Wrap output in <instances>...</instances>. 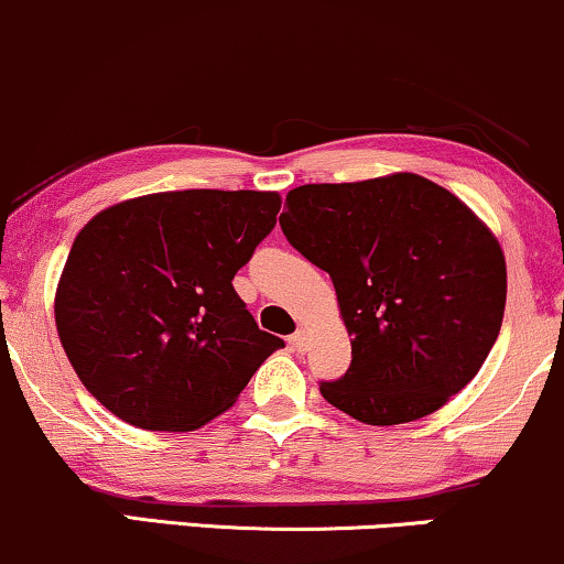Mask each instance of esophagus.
Listing matches in <instances>:
<instances>
[{"instance_id": "1", "label": "esophagus", "mask_w": 564, "mask_h": 564, "mask_svg": "<svg viewBox=\"0 0 564 564\" xmlns=\"http://www.w3.org/2000/svg\"><path fill=\"white\" fill-rule=\"evenodd\" d=\"M291 346H294L296 351H304V348H306V330H304V327H299V330L291 335Z\"/></svg>"}]
</instances>
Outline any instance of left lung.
<instances>
[{
  "label": "left lung",
  "instance_id": "8db88e82",
  "mask_svg": "<svg viewBox=\"0 0 564 564\" xmlns=\"http://www.w3.org/2000/svg\"><path fill=\"white\" fill-rule=\"evenodd\" d=\"M281 229L330 273L351 367L319 393L365 424L416 422L460 393L502 327L500 241L453 192L419 174L304 184Z\"/></svg>",
  "mask_w": 564,
  "mask_h": 564
}]
</instances>
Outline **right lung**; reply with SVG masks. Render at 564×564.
<instances>
[{
  "instance_id": "obj_1",
  "label": "right lung",
  "mask_w": 564,
  "mask_h": 564,
  "mask_svg": "<svg viewBox=\"0 0 564 564\" xmlns=\"http://www.w3.org/2000/svg\"><path fill=\"white\" fill-rule=\"evenodd\" d=\"M278 210V192L182 189L124 199L83 226L54 317L98 403L151 432H192L237 403L283 348L231 283Z\"/></svg>"
}]
</instances>
